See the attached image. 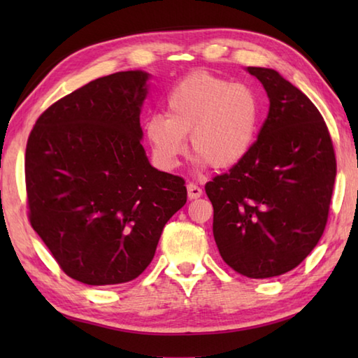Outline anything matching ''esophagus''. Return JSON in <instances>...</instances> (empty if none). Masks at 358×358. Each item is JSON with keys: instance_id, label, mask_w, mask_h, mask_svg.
<instances>
[{"instance_id": "esophagus-1", "label": "esophagus", "mask_w": 358, "mask_h": 358, "mask_svg": "<svg viewBox=\"0 0 358 358\" xmlns=\"http://www.w3.org/2000/svg\"><path fill=\"white\" fill-rule=\"evenodd\" d=\"M203 194L201 187L196 186L195 183H187V196L189 200H195V199H200Z\"/></svg>"}]
</instances>
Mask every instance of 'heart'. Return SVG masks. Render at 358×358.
<instances>
[{"instance_id":"b5f03b06","label":"heart","mask_w":358,"mask_h":358,"mask_svg":"<svg viewBox=\"0 0 358 358\" xmlns=\"http://www.w3.org/2000/svg\"><path fill=\"white\" fill-rule=\"evenodd\" d=\"M258 100L243 83L199 71L181 80L166 96V115L146 121V136L157 162L173 169L186 152V134L195 163L224 171L240 164L252 148Z\"/></svg>"}]
</instances>
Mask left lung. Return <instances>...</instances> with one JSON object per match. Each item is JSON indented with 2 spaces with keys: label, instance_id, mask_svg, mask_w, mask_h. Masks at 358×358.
<instances>
[{
  "label": "left lung",
  "instance_id": "obj_1",
  "mask_svg": "<svg viewBox=\"0 0 358 358\" xmlns=\"http://www.w3.org/2000/svg\"><path fill=\"white\" fill-rule=\"evenodd\" d=\"M248 72L268 92V118L245 159L204 189L224 263L249 278H269L296 268L320 240L337 162L314 103L275 71Z\"/></svg>",
  "mask_w": 358,
  "mask_h": 358
}]
</instances>
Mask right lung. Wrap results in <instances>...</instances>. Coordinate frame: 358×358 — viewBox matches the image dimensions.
Returning <instances> with one entry per match:
<instances>
[{"label": "right lung", "instance_id": "1", "mask_svg": "<svg viewBox=\"0 0 358 358\" xmlns=\"http://www.w3.org/2000/svg\"><path fill=\"white\" fill-rule=\"evenodd\" d=\"M148 77L127 71L90 81L49 106L29 135L30 226L85 285L138 277L187 199L186 181L152 167L141 146Z\"/></svg>", "mask_w": 358, "mask_h": 358}]
</instances>
